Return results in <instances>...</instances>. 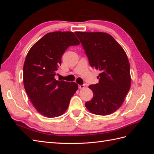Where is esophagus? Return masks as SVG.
Returning <instances> with one entry per match:
<instances>
[{"instance_id":"34e87169","label":"esophagus","mask_w":154,"mask_h":154,"mask_svg":"<svg viewBox=\"0 0 154 154\" xmlns=\"http://www.w3.org/2000/svg\"><path fill=\"white\" fill-rule=\"evenodd\" d=\"M78 87H79V88H85V85H84V84L79 85H78Z\"/></svg>"}]
</instances>
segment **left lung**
I'll return each mask as SVG.
<instances>
[{
	"mask_svg": "<svg viewBox=\"0 0 154 154\" xmlns=\"http://www.w3.org/2000/svg\"><path fill=\"white\" fill-rule=\"evenodd\" d=\"M91 67L99 69L98 83L91 85L93 97L85 106L92 114L106 116L123 104L130 90V64L125 51L111 35L102 32H75Z\"/></svg>",
	"mask_w": 154,
	"mask_h": 154,
	"instance_id": "left-lung-1",
	"label": "left lung"
}]
</instances>
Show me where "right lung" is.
I'll return each mask as SVG.
<instances>
[{"label": "right lung", "mask_w": 154, "mask_h": 154, "mask_svg": "<svg viewBox=\"0 0 154 154\" xmlns=\"http://www.w3.org/2000/svg\"><path fill=\"white\" fill-rule=\"evenodd\" d=\"M80 44L72 32L56 31L44 35L29 51L23 68V82L31 103L48 118L61 116L78 90L74 82L54 78L62 57L71 45Z\"/></svg>", "instance_id": "add662e5"}]
</instances>
